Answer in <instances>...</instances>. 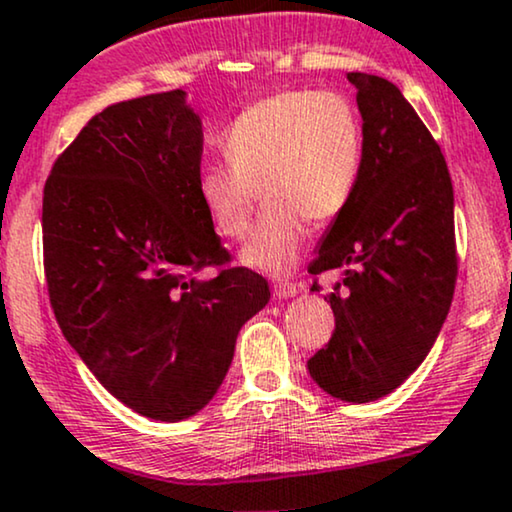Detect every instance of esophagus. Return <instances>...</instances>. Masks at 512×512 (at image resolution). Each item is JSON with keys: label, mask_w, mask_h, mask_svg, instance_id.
<instances>
[{"label": "esophagus", "mask_w": 512, "mask_h": 512, "mask_svg": "<svg viewBox=\"0 0 512 512\" xmlns=\"http://www.w3.org/2000/svg\"><path fill=\"white\" fill-rule=\"evenodd\" d=\"M297 293H302L300 283H276L274 286V295L278 300H288V297H295Z\"/></svg>", "instance_id": "obj_1"}]
</instances>
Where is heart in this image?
<instances>
[{"label": "heart", "mask_w": 512, "mask_h": 512, "mask_svg": "<svg viewBox=\"0 0 512 512\" xmlns=\"http://www.w3.org/2000/svg\"><path fill=\"white\" fill-rule=\"evenodd\" d=\"M226 165L198 172L196 191L219 236L250 231L255 191L267 205L241 252L245 267L283 276L300 260L309 219L340 217L357 191L364 129L354 103L338 92L290 89L250 103L224 129Z\"/></svg>", "instance_id": "1"}]
</instances>
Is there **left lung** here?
<instances>
[{
  "instance_id": "8db88e82",
  "label": "left lung",
  "mask_w": 512,
  "mask_h": 512,
  "mask_svg": "<svg viewBox=\"0 0 512 512\" xmlns=\"http://www.w3.org/2000/svg\"><path fill=\"white\" fill-rule=\"evenodd\" d=\"M364 120L357 191L321 238L309 274L340 269L335 331L307 361L335 399L366 404L423 364L456 286L454 189L428 127L392 82L347 73ZM316 290V288H312Z\"/></svg>"
}]
</instances>
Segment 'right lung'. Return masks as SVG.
<instances>
[{
  "label": "right lung",
  "mask_w": 512,
  "mask_h": 512,
  "mask_svg": "<svg viewBox=\"0 0 512 512\" xmlns=\"http://www.w3.org/2000/svg\"><path fill=\"white\" fill-rule=\"evenodd\" d=\"M203 122L186 92L141 96L94 115L44 184L49 300L96 380L141 416L177 423L222 385L243 323L269 302L200 203Z\"/></svg>",
  "instance_id": "obj_1"
}]
</instances>
